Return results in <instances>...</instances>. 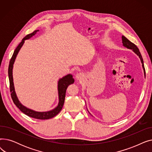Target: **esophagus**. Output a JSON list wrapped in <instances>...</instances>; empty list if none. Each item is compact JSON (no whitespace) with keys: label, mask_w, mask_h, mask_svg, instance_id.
I'll return each mask as SVG.
<instances>
[{"label":"esophagus","mask_w":152,"mask_h":152,"mask_svg":"<svg viewBox=\"0 0 152 152\" xmlns=\"http://www.w3.org/2000/svg\"><path fill=\"white\" fill-rule=\"evenodd\" d=\"M76 79L79 81H82L84 79V75L81 73H79L76 75Z\"/></svg>","instance_id":"1"}]
</instances>
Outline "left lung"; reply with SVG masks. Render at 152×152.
I'll return each instance as SVG.
<instances>
[{
  "instance_id": "left-lung-1",
  "label": "left lung",
  "mask_w": 152,
  "mask_h": 152,
  "mask_svg": "<svg viewBox=\"0 0 152 152\" xmlns=\"http://www.w3.org/2000/svg\"><path fill=\"white\" fill-rule=\"evenodd\" d=\"M122 43H123V45L124 47H125L127 49H129L132 50L135 54H136L137 56H139V57L142 63V66L143 68V73H144V76L145 77V68H144V65H143V58L142 55L140 54V52L139 50V49L137 48V47L134 44H133L132 42H131V41H129L128 39H127L126 37H124V36H122ZM88 111V110H87ZM88 112L89 113V111H88ZM91 114V113H90Z\"/></svg>"
}]
</instances>
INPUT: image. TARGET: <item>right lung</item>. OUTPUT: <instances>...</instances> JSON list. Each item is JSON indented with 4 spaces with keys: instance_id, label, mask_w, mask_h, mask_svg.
Here are the masks:
<instances>
[{
    "instance_id": "1",
    "label": "right lung",
    "mask_w": 152,
    "mask_h": 152,
    "mask_svg": "<svg viewBox=\"0 0 152 152\" xmlns=\"http://www.w3.org/2000/svg\"><path fill=\"white\" fill-rule=\"evenodd\" d=\"M38 31H39L36 30L33 32V33L26 36L22 39L21 42L19 44L17 47L16 48L15 50L13 52L12 58L10 61L9 66V71H8V73H9V81H10V92H11V97L15 103V105L17 106L23 113H25L28 116L34 118L36 119H48L55 116L61 111V110L63 108L64 102H65L66 90L69 85L74 83L75 79L73 78V75L71 74H68L65 76H63L62 78L59 79V80L58 81V105L55 108L50 111H42V112H41V111H36L35 110L30 109L29 108H27L25 106H24L20 102L17 95V94H16V92L15 91L13 78V64L15 63V59L17 58V56L20 50L23 45L24 43H25V40L29 39L30 38L34 36Z\"/></svg>"
}]
</instances>
